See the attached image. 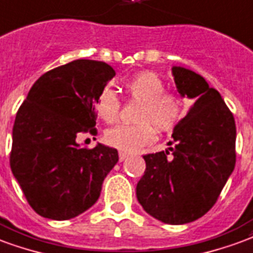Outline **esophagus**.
<instances>
[{
    "label": "esophagus",
    "instance_id": "34e87169",
    "mask_svg": "<svg viewBox=\"0 0 253 253\" xmlns=\"http://www.w3.org/2000/svg\"><path fill=\"white\" fill-rule=\"evenodd\" d=\"M129 157V153H126V152H120L119 153V159H120V161H124V160H126V159H128Z\"/></svg>",
    "mask_w": 253,
    "mask_h": 253
}]
</instances>
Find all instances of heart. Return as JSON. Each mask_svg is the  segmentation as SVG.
Wrapping results in <instances>:
<instances>
[{"label": "heart", "instance_id": "1", "mask_svg": "<svg viewBox=\"0 0 253 253\" xmlns=\"http://www.w3.org/2000/svg\"><path fill=\"white\" fill-rule=\"evenodd\" d=\"M129 100L140 102L136 124L116 125L105 132V142L121 152H136L156 138V126L161 132L177 126L184 115V101L180 94L165 90V84L152 70H142L124 84ZM98 117L106 124L117 121L121 101L111 88H104L96 102Z\"/></svg>", "mask_w": 253, "mask_h": 253}]
</instances>
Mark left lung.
<instances>
[{
	"mask_svg": "<svg viewBox=\"0 0 253 253\" xmlns=\"http://www.w3.org/2000/svg\"><path fill=\"white\" fill-rule=\"evenodd\" d=\"M172 72L178 93L196 101L174 128L173 147L144 156L136 195L147 213L177 225L200 219L219 199L236 163V125L200 75L181 66Z\"/></svg>",
	"mask_w": 253,
	"mask_h": 253,
	"instance_id": "left-lung-1",
	"label": "left lung"
}]
</instances>
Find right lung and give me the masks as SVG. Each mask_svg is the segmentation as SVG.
<instances>
[{"mask_svg": "<svg viewBox=\"0 0 253 253\" xmlns=\"http://www.w3.org/2000/svg\"><path fill=\"white\" fill-rule=\"evenodd\" d=\"M115 75L93 60L57 66L33 84L17 112L10 168L40 216L69 220L97 201L119 153L101 144L81 148L79 137L97 134L96 102Z\"/></svg>", "mask_w": 253, "mask_h": 253, "instance_id": "1", "label": "right lung"}]
</instances>
